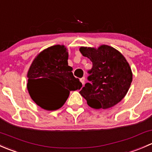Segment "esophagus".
Listing matches in <instances>:
<instances>
[{
	"label": "esophagus",
	"instance_id": "obj_1",
	"mask_svg": "<svg viewBox=\"0 0 152 152\" xmlns=\"http://www.w3.org/2000/svg\"><path fill=\"white\" fill-rule=\"evenodd\" d=\"M80 81H81V82H82V85H85V77H82V79H80Z\"/></svg>",
	"mask_w": 152,
	"mask_h": 152
}]
</instances>
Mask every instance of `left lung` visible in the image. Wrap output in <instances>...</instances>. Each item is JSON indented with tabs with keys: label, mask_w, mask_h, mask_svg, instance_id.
Listing matches in <instances>:
<instances>
[{
	"label": "left lung",
	"mask_w": 152,
	"mask_h": 152,
	"mask_svg": "<svg viewBox=\"0 0 152 152\" xmlns=\"http://www.w3.org/2000/svg\"><path fill=\"white\" fill-rule=\"evenodd\" d=\"M81 53L93 62L90 76L79 93L93 109H109L125 97L132 82V72L124 55L107 45L80 47Z\"/></svg>",
	"instance_id": "1"
}]
</instances>
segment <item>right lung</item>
<instances>
[{"mask_svg": "<svg viewBox=\"0 0 152 152\" xmlns=\"http://www.w3.org/2000/svg\"><path fill=\"white\" fill-rule=\"evenodd\" d=\"M68 52L64 45L44 49L32 62L27 73V89L32 100L45 110H56L67 101L70 91L82 84L73 76L68 65Z\"/></svg>", "mask_w": 152, "mask_h": 152, "instance_id": "1", "label": "right lung"}]
</instances>
